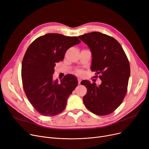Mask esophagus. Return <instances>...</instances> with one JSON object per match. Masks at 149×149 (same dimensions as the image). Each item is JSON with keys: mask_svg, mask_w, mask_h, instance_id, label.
I'll return each mask as SVG.
<instances>
[{"mask_svg": "<svg viewBox=\"0 0 149 149\" xmlns=\"http://www.w3.org/2000/svg\"><path fill=\"white\" fill-rule=\"evenodd\" d=\"M81 81V79H80V78H79V79H78V83H79V84H80Z\"/></svg>", "mask_w": 149, "mask_h": 149, "instance_id": "1", "label": "esophagus"}]
</instances>
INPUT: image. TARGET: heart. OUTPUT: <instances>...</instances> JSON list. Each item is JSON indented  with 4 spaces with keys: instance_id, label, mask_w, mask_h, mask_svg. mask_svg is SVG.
I'll use <instances>...</instances> for the list:
<instances>
[{
    "instance_id": "1",
    "label": "heart",
    "mask_w": 149,
    "mask_h": 149,
    "mask_svg": "<svg viewBox=\"0 0 149 149\" xmlns=\"http://www.w3.org/2000/svg\"><path fill=\"white\" fill-rule=\"evenodd\" d=\"M78 73H79V74H81V70H79V71H78Z\"/></svg>"
}]
</instances>
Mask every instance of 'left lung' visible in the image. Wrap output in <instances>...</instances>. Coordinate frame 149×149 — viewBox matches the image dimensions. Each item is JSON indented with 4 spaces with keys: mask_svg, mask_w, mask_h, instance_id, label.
<instances>
[{
    "mask_svg": "<svg viewBox=\"0 0 149 149\" xmlns=\"http://www.w3.org/2000/svg\"><path fill=\"white\" fill-rule=\"evenodd\" d=\"M86 44L92 54L91 69L101 81L97 86L88 80L81 84L87 88L83 103L87 109L97 115L112 113L121 104L126 94L130 75L129 62L122 46L111 36L92 32L79 36Z\"/></svg>",
    "mask_w": 149,
    "mask_h": 149,
    "instance_id": "8db88e82",
    "label": "left lung"
}]
</instances>
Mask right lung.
<instances>
[{
	"mask_svg": "<svg viewBox=\"0 0 149 149\" xmlns=\"http://www.w3.org/2000/svg\"><path fill=\"white\" fill-rule=\"evenodd\" d=\"M80 42L77 37L49 33L36 38L28 48L22 63L23 86L30 103L41 115L52 116L63 111L77 86L74 75H66L58 82L53 80V74L66 51Z\"/></svg>",
	"mask_w": 149,
	"mask_h": 149,
	"instance_id": "1",
	"label": "right lung"
}]
</instances>
